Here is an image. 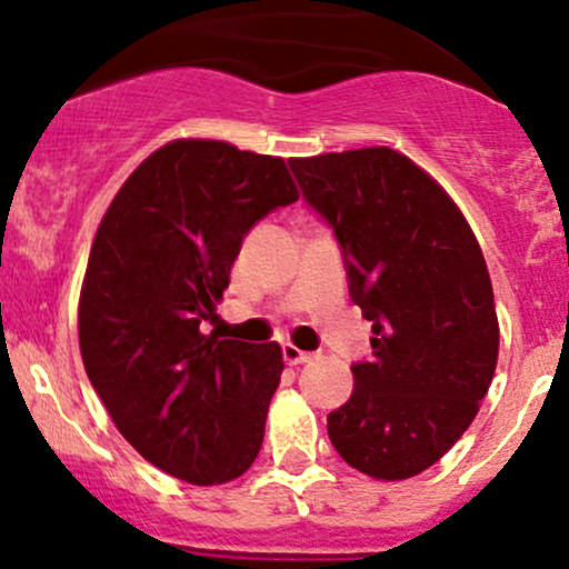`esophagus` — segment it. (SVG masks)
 Here are the masks:
<instances>
[{"label": "esophagus", "instance_id": "obj_1", "mask_svg": "<svg viewBox=\"0 0 569 569\" xmlns=\"http://www.w3.org/2000/svg\"><path fill=\"white\" fill-rule=\"evenodd\" d=\"M283 361L289 363V367H299V363H307V361H312V352H307V350H299L297 345L286 342V345H283Z\"/></svg>", "mask_w": 569, "mask_h": 569}]
</instances>
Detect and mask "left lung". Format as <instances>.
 I'll return each instance as SVG.
<instances>
[{
	"instance_id": "obj_1",
	"label": "left lung",
	"mask_w": 569,
	"mask_h": 569,
	"mask_svg": "<svg viewBox=\"0 0 569 569\" xmlns=\"http://www.w3.org/2000/svg\"><path fill=\"white\" fill-rule=\"evenodd\" d=\"M302 198L335 232L350 299L371 321V358L326 417L348 466L396 481L466 433L498 363L487 262L460 208L388 147L291 160Z\"/></svg>"
}]
</instances>
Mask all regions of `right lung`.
I'll list each match as a JSON object with an SVG mask.
<instances>
[{"label":"right lung","mask_w":569,"mask_h":569,"mask_svg":"<svg viewBox=\"0 0 569 569\" xmlns=\"http://www.w3.org/2000/svg\"><path fill=\"white\" fill-rule=\"evenodd\" d=\"M297 198L280 158L181 139L130 173L96 232L80 297L84 371L130 447L189 485L238 479L262 449L280 348L200 326L251 227Z\"/></svg>","instance_id":"obj_1"}]
</instances>
